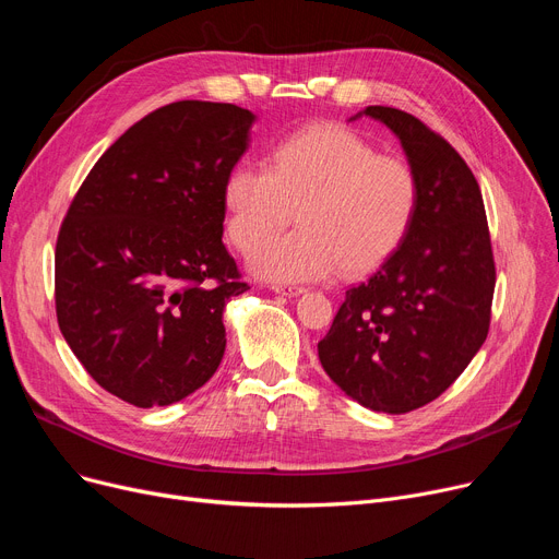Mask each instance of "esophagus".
<instances>
[{"instance_id":"esophagus-1","label":"esophagus","mask_w":559,"mask_h":559,"mask_svg":"<svg viewBox=\"0 0 559 559\" xmlns=\"http://www.w3.org/2000/svg\"><path fill=\"white\" fill-rule=\"evenodd\" d=\"M271 288L275 290V294H280V296H288V298H294V296L305 294V288H302V286H290V284H273Z\"/></svg>"}]
</instances>
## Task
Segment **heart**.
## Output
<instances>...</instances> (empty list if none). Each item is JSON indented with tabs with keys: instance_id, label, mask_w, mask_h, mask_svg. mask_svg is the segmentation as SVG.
Masks as SVG:
<instances>
[{
	"instance_id": "heart-1",
	"label": "heart",
	"mask_w": 559,
	"mask_h": 559,
	"mask_svg": "<svg viewBox=\"0 0 559 559\" xmlns=\"http://www.w3.org/2000/svg\"><path fill=\"white\" fill-rule=\"evenodd\" d=\"M227 234L250 269L275 282L366 275L401 248L418 206V179L401 156L378 154L357 131L311 124L271 152L269 168L238 164L225 179ZM299 211L301 229L284 237Z\"/></svg>"
}]
</instances>
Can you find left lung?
<instances>
[{"label": "left lung", "instance_id": "obj_1", "mask_svg": "<svg viewBox=\"0 0 559 559\" xmlns=\"http://www.w3.org/2000/svg\"><path fill=\"white\" fill-rule=\"evenodd\" d=\"M364 114L401 139L418 206L401 248L345 290L318 359L359 405L407 414L439 397L483 348L496 265L480 186L457 150L401 109Z\"/></svg>", "mask_w": 559, "mask_h": 559}]
</instances>
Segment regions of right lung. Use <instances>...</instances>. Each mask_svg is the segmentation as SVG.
<instances>
[{"mask_svg":"<svg viewBox=\"0 0 559 559\" xmlns=\"http://www.w3.org/2000/svg\"><path fill=\"white\" fill-rule=\"evenodd\" d=\"M252 122L236 104H166L99 156L70 202L55 254L59 328L129 405H173L221 366L225 305L250 288L223 243V189Z\"/></svg>","mask_w":559,"mask_h":559,"instance_id":"1","label":"right lung"}]
</instances>
